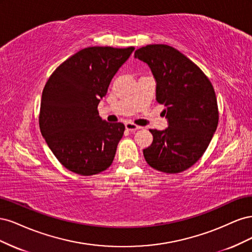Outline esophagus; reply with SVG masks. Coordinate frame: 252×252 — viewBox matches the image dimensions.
Instances as JSON below:
<instances>
[{"mask_svg": "<svg viewBox=\"0 0 252 252\" xmlns=\"http://www.w3.org/2000/svg\"><path fill=\"white\" fill-rule=\"evenodd\" d=\"M125 127H126L127 130H129V131H135V130H139V129H141L140 126H136L133 123H130V122H128V123H126Z\"/></svg>", "mask_w": 252, "mask_h": 252, "instance_id": "34e87169", "label": "esophagus"}]
</instances>
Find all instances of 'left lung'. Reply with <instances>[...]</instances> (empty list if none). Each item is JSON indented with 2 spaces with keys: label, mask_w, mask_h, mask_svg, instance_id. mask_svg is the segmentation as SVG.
Masks as SVG:
<instances>
[{
  "label": "left lung",
  "mask_w": 252,
  "mask_h": 252,
  "mask_svg": "<svg viewBox=\"0 0 252 252\" xmlns=\"http://www.w3.org/2000/svg\"><path fill=\"white\" fill-rule=\"evenodd\" d=\"M134 58L150 68L156 98L164 104L168 122L164 130L150 129L154 141L143 150L144 158L158 171H184L199 161L217 130L215 89L199 67L168 45H147L136 49Z\"/></svg>",
  "instance_id": "obj_1"
}]
</instances>
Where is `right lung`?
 I'll return each instance as SVG.
<instances>
[{
	"label": "right lung",
	"instance_id": "1",
	"mask_svg": "<svg viewBox=\"0 0 252 252\" xmlns=\"http://www.w3.org/2000/svg\"><path fill=\"white\" fill-rule=\"evenodd\" d=\"M133 50L84 48L61 64L45 85L39 118L41 133L68 170L93 175L111 165L125 126L102 120L97 105Z\"/></svg>",
	"mask_w": 252,
	"mask_h": 252
}]
</instances>
